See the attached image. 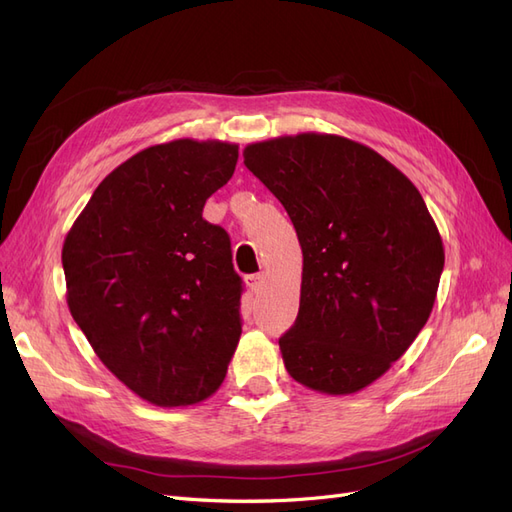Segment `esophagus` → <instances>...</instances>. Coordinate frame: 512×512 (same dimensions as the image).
<instances>
[{"mask_svg":"<svg viewBox=\"0 0 512 512\" xmlns=\"http://www.w3.org/2000/svg\"><path fill=\"white\" fill-rule=\"evenodd\" d=\"M247 286H250L252 292H260L262 286H265V273H256L247 277Z\"/></svg>","mask_w":512,"mask_h":512,"instance_id":"1","label":"esophagus"}]
</instances>
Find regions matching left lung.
<instances>
[{
  "instance_id": "obj_1",
  "label": "left lung",
  "mask_w": 512,
  "mask_h": 512,
  "mask_svg": "<svg viewBox=\"0 0 512 512\" xmlns=\"http://www.w3.org/2000/svg\"><path fill=\"white\" fill-rule=\"evenodd\" d=\"M243 162L288 211L303 252L288 374L324 395L376 382L425 327L444 269L436 222L378 151L337 134L252 143Z\"/></svg>"
}]
</instances>
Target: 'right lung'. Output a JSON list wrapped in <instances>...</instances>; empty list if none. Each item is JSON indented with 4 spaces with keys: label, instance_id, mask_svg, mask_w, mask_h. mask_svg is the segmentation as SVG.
Masks as SVG:
<instances>
[{
    "label": "right lung",
    "instance_id": "1",
    "mask_svg": "<svg viewBox=\"0 0 512 512\" xmlns=\"http://www.w3.org/2000/svg\"><path fill=\"white\" fill-rule=\"evenodd\" d=\"M239 145L179 138L119 164L61 250L66 299L98 359L153 406L211 397L241 337L230 239L203 220Z\"/></svg>",
    "mask_w": 512,
    "mask_h": 512
}]
</instances>
